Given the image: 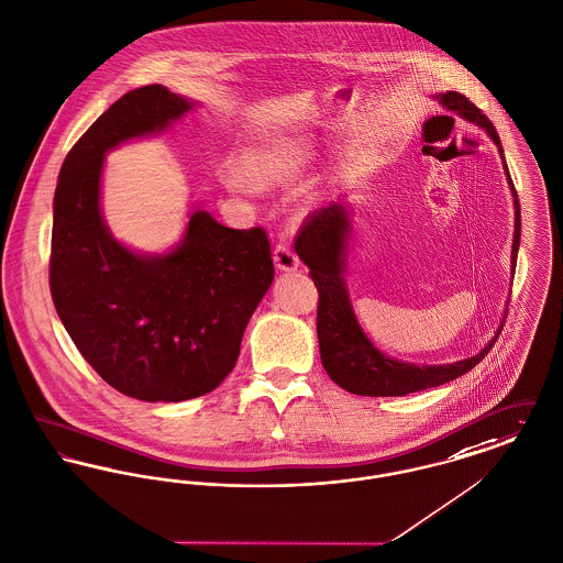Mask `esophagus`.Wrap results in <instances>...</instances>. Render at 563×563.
<instances>
[{
    "mask_svg": "<svg viewBox=\"0 0 563 563\" xmlns=\"http://www.w3.org/2000/svg\"><path fill=\"white\" fill-rule=\"evenodd\" d=\"M273 263L277 271H296L298 268V256L286 245V243H277L273 250Z\"/></svg>",
    "mask_w": 563,
    "mask_h": 563,
    "instance_id": "esophagus-1",
    "label": "esophagus"
}]
</instances>
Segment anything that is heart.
<instances>
[{"instance_id":"1","label":"heart","mask_w":563,"mask_h":563,"mask_svg":"<svg viewBox=\"0 0 563 563\" xmlns=\"http://www.w3.org/2000/svg\"><path fill=\"white\" fill-rule=\"evenodd\" d=\"M311 156L313 150L305 137L275 140L267 146L250 150L241 161V176H231L229 186L241 190L247 184L254 188L288 184L309 165Z\"/></svg>"}]
</instances>
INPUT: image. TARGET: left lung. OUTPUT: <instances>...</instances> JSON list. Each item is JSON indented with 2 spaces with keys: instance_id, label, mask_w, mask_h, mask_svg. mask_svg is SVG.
<instances>
[{
  "instance_id": "1",
  "label": "left lung",
  "mask_w": 563,
  "mask_h": 563,
  "mask_svg": "<svg viewBox=\"0 0 563 563\" xmlns=\"http://www.w3.org/2000/svg\"><path fill=\"white\" fill-rule=\"evenodd\" d=\"M444 110L455 112L457 117L478 124L494 140L503 156L504 172L512 190L515 203V233H512V254L510 267L515 273L519 238H521V211L512 179L504 161L503 144L498 131L492 120L487 119L473 101H468L462 92L446 90L434 97ZM350 211L345 203L336 201L328 208L313 211L307 216L295 250L298 258L309 267V275L318 288V341H320V357L324 364L328 377L343 389L357 396H407L411 391L437 387V385L453 382L464 373L473 371L474 366L489 354L492 345L498 341L503 332V322L498 325L492 341L478 354L464 357L453 364H411L396 357H389L379 352L371 339L364 334L362 325L357 324L350 292L345 286V247L350 238Z\"/></svg>"
}]
</instances>
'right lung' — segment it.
<instances>
[{
    "label": "right lung",
    "mask_w": 563,
    "mask_h": 563,
    "mask_svg": "<svg viewBox=\"0 0 563 563\" xmlns=\"http://www.w3.org/2000/svg\"><path fill=\"white\" fill-rule=\"evenodd\" d=\"M197 101L163 85L122 95L69 150L53 206L51 295L99 377L124 396L179 402L224 382L275 275L263 229L222 227L195 209L165 254H140L101 216L108 150L163 133Z\"/></svg>",
    "instance_id": "obj_1"
}]
</instances>
